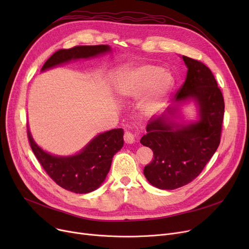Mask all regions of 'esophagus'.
Masks as SVG:
<instances>
[{"instance_id":"esophagus-1","label":"esophagus","mask_w":249,"mask_h":249,"mask_svg":"<svg viewBox=\"0 0 249 249\" xmlns=\"http://www.w3.org/2000/svg\"><path fill=\"white\" fill-rule=\"evenodd\" d=\"M124 140L126 143H133L135 141V137L132 132L130 131H125L124 133Z\"/></svg>"}]
</instances>
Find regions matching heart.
Here are the masks:
<instances>
[{
	"label": "heart",
	"instance_id": "1",
	"mask_svg": "<svg viewBox=\"0 0 249 249\" xmlns=\"http://www.w3.org/2000/svg\"><path fill=\"white\" fill-rule=\"evenodd\" d=\"M173 78L168 72L151 64H144L129 71L125 81L120 85L122 95L140 97L145 94L142 102L143 110L147 114L158 111L171 89Z\"/></svg>",
	"mask_w": 249,
	"mask_h": 249
}]
</instances>
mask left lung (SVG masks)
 Here are the masks:
<instances>
[{
  "label": "left lung",
  "instance_id": "1",
  "mask_svg": "<svg viewBox=\"0 0 249 249\" xmlns=\"http://www.w3.org/2000/svg\"><path fill=\"white\" fill-rule=\"evenodd\" d=\"M188 72L186 81L175 95L176 101L193 98L198 102L200 120L188 126L168 123L163 114L153 118L142 145L153 151L152 161L144 167L150 184L161 190L186 186L197 178L217 150L224 117V98L211 70L203 62L182 56ZM173 115L174 110L167 111Z\"/></svg>",
  "mask_w": 249,
  "mask_h": 249
}]
</instances>
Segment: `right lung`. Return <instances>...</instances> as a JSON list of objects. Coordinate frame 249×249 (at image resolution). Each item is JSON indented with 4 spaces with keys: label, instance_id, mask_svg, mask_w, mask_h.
<instances>
[{
    "label": "right lung",
    "instance_id": "1",
    "mask_svg": "<svg viewBox=\"0 0 249 249\" xmlns=\"http://www.w3.org/2000/svg\"><path fill=\"white\" fill-rule=\"evenodd\" d=\"M108 45H78L55 51L44 63L42 71L77 58H88L109 51ZM123 129H113L91 140L81 152L59 158L43 151L32 139L27 129L29 144L37 160L50 178L64 190L87 194L98 189L108 175L112 159L123 146Z\"/></svg>",
    "mask_w": 249,
    "mask_h": 249
}]
</instances>
